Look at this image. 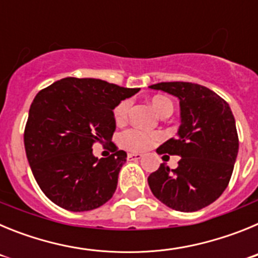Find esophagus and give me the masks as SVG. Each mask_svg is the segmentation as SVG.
I'll return each mask as SVG.
<instances>
[{
    "mask_svg": "<svg viewBox=\"0 0 258 258\" xmlns=\"http://www.w3.org/2000/svg\"><path fill=\"white\" fill-rule=\"evenodd\" d=\"M142 157H143L142 154H137V152H129V154H127V160H131V161L141 160Z\"/></svg>",
    "mask_w": 258,
    "mask_h": 258,
    "instance_id": "esophagus-1",
    "label": "esophagus"
}]
</instances>
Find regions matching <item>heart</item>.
<instances>
[{
	"instance_id": "b5f03b06",
	"label": "heart",
	"mask_w": 258,
	"mask_h": 258,
	"mask_svg": "<svg viewBox=\"0 0 258 258\" xmlns=\"http://www.w3.org/2000/svg\"><path fill=\"white\" fill-rule=\"evenodd\" d=\"M152 108L157 112V115L164 117V116H169L173 112V103L169 98L164 97V95H155L151 99ZM131 108V102L122 101L115 107L113 109V117L117 122H122L126 120L127 113ZM159 140V134L157 133H147V132L140 131L136 127H131L126 131L122 132L118 136V143L126 150L132 151H143V150L149 149L150 146Z\"/></svg>"
}]
</instances>
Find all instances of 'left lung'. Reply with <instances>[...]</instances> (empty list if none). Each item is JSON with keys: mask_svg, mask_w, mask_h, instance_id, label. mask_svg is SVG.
<instances>
[{"mask_svg": "<svg viewBox=\"0 0 258 258\" xmlns=\"http://www.w3.org/2000/svg\"><path fill=\"white\" fill-rule=\"evenodd\" d=\"M150 88L179 99L178 137L164 142L156 152L178 155L181 160L172 170L161 164L149 175V186L166 207L197 212L217 200L231 178L239 150L235 118L226 101L199 84L175 81Z\"/></svg>", "mask_w": 258, "mask_h": 258, "instance_id": "8db88e82", "label": "left lung"}]
</instances>
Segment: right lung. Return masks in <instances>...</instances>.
<instances>
[{"instance_id":"right-lung-1","label":"right lung","mask_w":258,"mask_h":258,"mask_svg":"<svg viewBox=\"0 0 258 258\" xmlns=\"http://www.w3.org/2000/svg\"><path fill=\"white\" fill-rule=\"evenodd\" d=\"M138 92L99 79L66 77L37 93L29 108L24 147L36 182L56 206L85 212L112 198L126 161V152L111 142L113 109ZM95 142H109L113 154L95 158Z\"/></svg>"}]
</instances>
